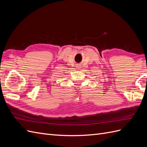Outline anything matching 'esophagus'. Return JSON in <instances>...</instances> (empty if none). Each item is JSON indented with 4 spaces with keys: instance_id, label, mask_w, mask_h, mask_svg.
Instances as JSON below:
<instances>
[{
    "instance_id": "esophagus-1",
    "label": "esophagus",
    "mask_w": 147,
    "mask_h": 147,
    "mask_svg": "<svg viewBox=\"0 0 147 147\" xmlns=\"http://www.w3.org/2000/svg\"><path fill=\"white\" fill-rule=\"evenodd\" d=\"M81 65H80V64H77V65H76V68L77 69H80L81 68V67H80Z\"/></svg>"
}]
</instances>
